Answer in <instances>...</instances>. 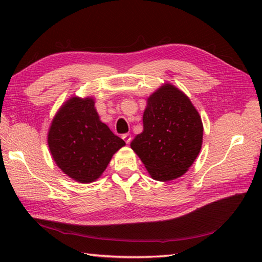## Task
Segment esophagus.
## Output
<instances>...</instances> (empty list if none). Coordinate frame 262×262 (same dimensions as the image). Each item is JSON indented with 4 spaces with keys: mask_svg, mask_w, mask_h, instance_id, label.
<instances>
[{
    "mask_svg": "<svg viewBox=\"0 0 262 262\" xmlns=\"http://www.w3.org/2000/svg\"><path fill=\"white\" fill-rule=\"evenodd\" d=\"M122 140H124L127 144H129L130 141H132V135L129 134V133H127V134L122 135Z\"/></svg>",
    "mask_w": 262,
    "mask_h": 262,
    "instance_id": "1",
    "label": "esophagus"
}]
</instances>
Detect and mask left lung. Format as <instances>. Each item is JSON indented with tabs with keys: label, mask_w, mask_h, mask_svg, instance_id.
Here are the masks:
<instances>
[{
	"label": "left lung",
	"mask_w": 262,
	"mask_h": 262,
	"mask_svg": "<svg viewBox=\"0 0 262 262\" xmlns=\"http://www.w3.org/2000/svg\"><path fill=\"white\" fill-rule=\"evenodd\" d=\"M203 122L190 99L166 83L147 99L143 132L130 147L151 177L170 181L185 174L203 144Z\"/></svg>",
	"instance_id": "8db88e82"
}]
</instances>
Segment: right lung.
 Here are the masks:
<instances>
[{"mask_svg": "<svg viewBox=\"0 0 262 262\" xmlns=\"http://www.w3.org/2000/svg\"><path fill=\"white\" fill-rule=\"evenodd\" d=\"M48 146L58 168L82 183L96 181L125 142L100 120L92 98L69 99L55 115Z\"/></svg>", "mask_w": 262, "mask_h": 262, "instance_id": "1", "label": "right lung"}]
</instances>
